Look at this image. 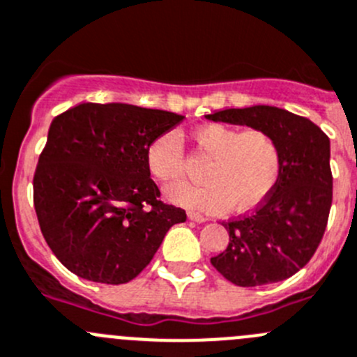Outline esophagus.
Instances as JSON below:
<instances>
[{"mask_svg":"<svg viewBox=\"0 0 357 357\" xmlns=\"http://www.w3.org/2000/svg\"><path fill=\"white\" fill-rule=\"evenodd\" d=\"M189 220H192V222H198V224H202V222H205V217H203V215H199V213H189Z\"/></svg>","mask_w":357,"mask_h":357,"instance_id":"esophagus-1","label":"esophagus"}]
</instances>
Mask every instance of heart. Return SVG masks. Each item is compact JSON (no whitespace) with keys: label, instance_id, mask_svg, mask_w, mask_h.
Returning <instances> with one entry per match:
<instances>
[{"label":"heart","instance_id":"obj_1","mask_svg":"<svg viewBox=\"0 0 357 357\" xmlns=\"http://www.w3.org/2000/svg\"><path fill=\"white\" fill-rule=\"evenodd\" d=\"M199 152L210 161L203 184H181L166 191L169 202L195 212L217 213L231 208L245 213L270 198L282 173V147L263 128L208 122L191 133ZM149 173L161 184H173L184 175V149L175 131H166L147 149Z\"/></svg>","mask_w":357,"mask_h":357}]
</instances>
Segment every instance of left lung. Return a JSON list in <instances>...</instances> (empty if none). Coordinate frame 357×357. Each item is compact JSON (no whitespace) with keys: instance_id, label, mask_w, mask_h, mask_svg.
<instances>
[{"instance_id":"8db88e82","label":"left lung","mask_w":357,"mask_h":357,"mask_svg":"<svg viewBox=\"0 0 357 357\" xmlns=\"http://www.w3.org/2000/svg\"><path fill=\"white\" fill-rule=\"evenodd\" d=\"M208 121L263 128L282 147V173L270 198L252 213L224 224L229 243L210 263L235 286L286 280L321 243L333 199L329 138L307 117L254 105L206 115Z\"/></svg>"}]
</instances>
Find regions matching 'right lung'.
Segmentation results:
<instances>
[{
	"mask_svg": "<svg viewBox=\"0 0 357 357\" xmlns=\"http://www.w3.org/2000/svg\"><path fill=\"white\" fill-rule=\"evenodd\" d=\"M184 115L128 103H80L57 115L33 191L43 238L91 282L126 284L185 212L159 199L147 168L152 140Z\"/></svg>",
	"mask_w": 357,
	"mask_h": 357,
	"instance_id": "right-lung-1",
	"label": "right lung"
}]
</instances>
